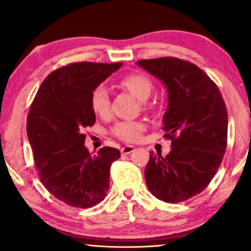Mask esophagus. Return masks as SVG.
Segmentation results:
<instances>
[{
	"label": "esophagus",
	"mask_w": 251,
	"mask_h": 251,
	"mask_svg": "<svg viewBox=\"0 0 251 251\" xmlns=\"http://www.w3.org/2000/svg\"><path fill=\"white\" fill-rule=\"evenodd\" d=\"M133 151H135V147L131 146V145H126L125 147H122L121 153H122V155H128V154L132 153Z\"/></svg>",
	"instance_id": "1"
}]
</instances>
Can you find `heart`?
<instances>
[{"label": "heart", "instance_id": "1", "mask_svg": "<svg viewBox=\"0 0 251 251\" xmlns=\"http://www.w3.org/2000/svg\"><path fill=\"white\" fill-rule=\"evenodd\" d=\"M123 88L140 101H146L153 91V83L146 75L140 73H132L125 76L120 82ZM90 105L92 111L99 116H106L109 113V95L105 85H98L92 91L90 97ZM144 130L140 122L125 121L116 123L113 128V135L125 142H135L139 138Z\"/></svg>", "mask_w": 251, "mask_h": 251}]
</instances>
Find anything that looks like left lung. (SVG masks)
Instances as JSON below:
<instances>
[{
	"label": "left lung",
	"instance_id": "left-lung-1",
	"mask_svg": "<svg viewBox=\"0 0 251 251\" xmlns=\"http://www.w3.org/2000/svg\"><path fill=\"white\" fill-rule=\"evenodd\" d=\"M137 65L164 84L168 106L162 130L171 139L166 156L151 153L146 185L169 203L201 193L221 166L227 142V109L214 81L197 65L178 58L138 60Z\"/></svg>",
	"mask_w": 251,
	"mask_h": 251
}]
</instances>
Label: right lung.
I'll use <instances>...</instances> for the list:
<instances>
[{
  "label": "right lung",
  "mask_w": 251,
  "mask_h": 251,
  "mask_svg": "<svg viewBox=\"0 0 251 251\" xmlns=\"http://www.w3.org/2000/svg\"><path fill=\"white\" fill-rule=\"evenodd\" d=\"M122 63H74L53 71L41 84L27 118V136L40 179L71 207L90 208L106 197L109 169L121 154L113 147L89 153L84 128L96 122L92 91Z\"/></svg>",
  "instance_id": "obj_1"
}]
</instances>
